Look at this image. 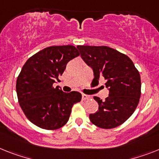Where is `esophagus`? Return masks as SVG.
Here are the masks:
<instances>
[{"instance_id":"1","label":"esophagus","mask_w":159,"mask_h":159,"mask_svg":"<svg viewBox=\"0 0 159 159\" xmlns=\"http://www.w3.org/2000/svg\"><path fill=\"white\" fill-rule=\"evenodd\" d=\"M82 100H84V101H85V100L89 99V98H90V96H89V95H86V94H82Z\"/></svg>"}]
</instances>
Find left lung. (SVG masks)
Returning a JSON list of instances; mask_svg holds the SVG:
<instances>
[{
  "label": "left lung",
  "mask_w": 159,
  "mask_h": 159,
  "mask_svg": "<svg viewBox=\"0 0 159 159\" xmlns=\"http://www.w3.org/2000/svg\"><path fill=\"white\" fill-rule=\"evenodd\" d=\"M83 61L93 69L94 78L106 80L109 96L104 101L94 98L98 110L90 115L92 124L104 129L116 128L131 116L141 97V76L132 60L107 46H77Z\"/></svg>",
  "instance_id": "1"
}]
</instances>
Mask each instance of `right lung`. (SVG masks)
I'll return each mask as SVG.
<instances>
[{
  "label": "right lung",
  "mask_w": 159,
  "mask_h": 159,
  "mask_svg": "<svg viewBox=\"0 0 159 159\" xmlns=\"http://www.w3.org/2000/svg\"><path fill=\"white\" fill-rule=\"evenodd\" d=\"M80 55L73 45L51 46L30 57L17 78L16 91L26 118L41 129L55 130L69 120L72 107L82 99L77 91L65 93L53 83L69 61Z\"/></svg>",
  "instance_id": "right-lung-1"
}]
</instances>
